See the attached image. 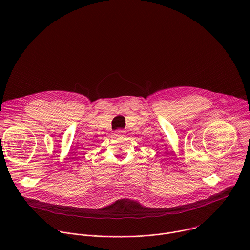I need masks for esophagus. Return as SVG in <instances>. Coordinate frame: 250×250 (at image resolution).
<instances>
[{
  "mask_svg": "<svg viewBox=\"0 0 250 250\" xmlns=\"http://www.w3.org/2000/svg\"><path fill=\"white\" fill-rule=\"evenodd\" d=\"M116 136H122V135H124L125 134V131L124 130H116L115 131V133H114Z\"/></svg>",
  "mask_w": 250,
  "mask_h": 250,
  "instance_id": "34e87169",
  "label": "esophagus"
}]
</instances>
